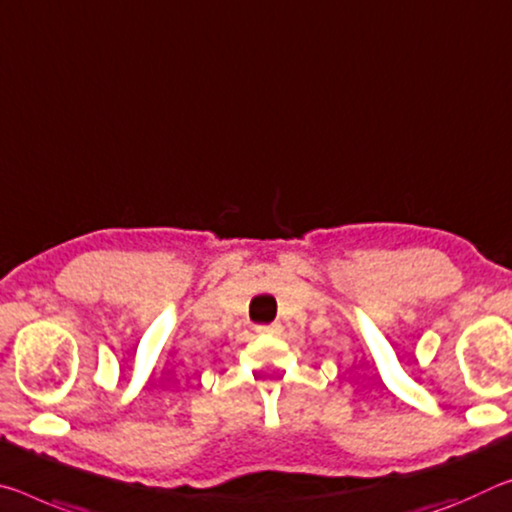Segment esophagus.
I'll list each match as a JSON object with an SVG mask.
<instances>
[{"mask_svg":"<svg viewBox=\"0 0 512 512\" xmlns=\"http://www.w3.org/2000/svg\"><path fill=\"white\" fill-rule=\"evenodd\" d=\"M257 332H262V335H278L280 323H269V326H257Z\"/></svg>","mask_w":512,"mask_h":512,"instance_id":"obj_1","label":"esophagus"}]
</instances>
